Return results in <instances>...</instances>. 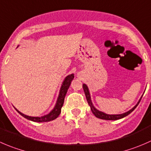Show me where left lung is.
I'll return each instance as SVG.
<instances>
[{
  "instance_id": "8db88e82",
  "label": "left lung",
  "mask_w": 151,
  "mask_h": 151,
  "mask_svg": "<svg viewBox=\"0 0 151 151\" xmlns=\"http://www.w3.org/2000/svg\"><path fill=\"white\" fill-rule=\"evenodd\" d=\"M83 91H84V93H85V95H86V100H87L88 104H89V106H90L92 112L93 113L94 115H95V117H98V118L102 119V120H119V119H121V118H123V117H126L127 115H128L129 114H131V113L132 112L134 109H135L136 107H137V106H138V104H139L140 101H141V98H142V97H141V98H140L139 101H138V103H137V105H136L135 106H134L132 109H130L129 111H126V112L123 113V114H106V113L103 112V111H99V110H98L95 106H94L93 104H92V101H91V97H90V94H89V89H88L87 86H86L85 83H83Z\"/></svg>"
}]
</instances>
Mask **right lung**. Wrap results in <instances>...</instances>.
<instances>
[{
    "mask_svg": "<svg viewBox=\"0 0 151 151\" xmlns=\"http://www.w3.org/2000/svg\"><path fill=\"white\" fill-rule=\"evenodd\" d=\"M73 78L74 74L68 75L66 78H65V80L62 82V86H61L60 91H59V97H58L57 98V101H56V105H55L54 108L53 109V110H51L50 112H49L48 114H46V115L42 116V117H31V116L25 115V114H23L22 112L19 111L16 108L14 109H15L16 111H17L20 115H22L23 117H24L25 118L28 119V120L33 122L43 123V122H49L51 121V120H55V119L57 118V117H59V114H60L61 109H62V107L64 104L65 95H66L67 92H68V89H69L70 86L71 81L73 80Z\"/></svg>",
    "mask_w": 151,
    "mask_h": 151,
    "instance_id": "right-lung-1",
    "label": "right lung"
}]
</instances>
